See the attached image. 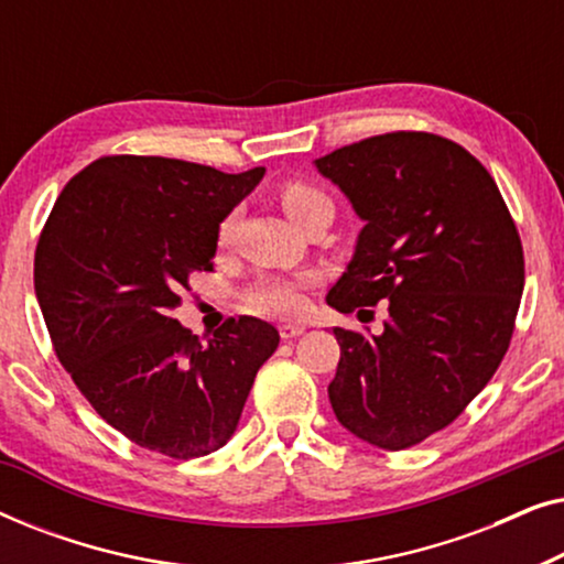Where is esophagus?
Wrapping results in <instances>:
<instances>
[{"instance_id": "34e87169", "label": "esophagus", "mask_w": 564, "mask_h": 564, "mask_svg": "<svg viewBox=\"0 0 564 564\" xmlns=\"http://www.w3.org/2000/svg\"><path fill=\"white\" fill-rule=\"evenodd\" d=\"M307 330V326H303V323H284V326H280V336L284 338V341H292V338L303 336Z\"/></svg>"}]
</instances>
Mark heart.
Returning <instances> with one entry per match:
<instances>
[{
    "instance_id": "heart-1",
    "label": "heart",
    "mask_w": 564,
    "mask_h": 564,
    "mask_svg": "<svg viewBox=\"0 0 564 564\" xmlns=\"http://www.w3.org/2000/svg\"><path fill=\"white\" fill-rule=\"evenodd\" d=\"M280 203H282V210L288 213V218L292 223H297L307 210H311V207L321 205V203H328V197L323 195L321 189L311 187V184L290 182L280 189ZM230 228H234V218L223 220L220 241H226V238L230 236ZM249 305L257 313H264V315H297L305 305L303 282H300V280H267V282H261L259 288L249 295Z\"/></svg>"
}]
</instances>
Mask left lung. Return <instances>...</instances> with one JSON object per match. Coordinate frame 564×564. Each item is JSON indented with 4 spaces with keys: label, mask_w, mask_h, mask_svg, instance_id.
<instances>
[{
    "label": "left lung",
    "mask_w": 564,
    "mask_h": 564,
    "mask_svg": "<svg viewBox=\"0 0 564 564\" xmlns=\"http://www.w3.org/2000/svg\"><path fill=\"white\" fill-rule=\"evenodd\" d=\"M313 166L365 223L326 303L388 300L382 334L334 328L330 408L361 442L408 449L496 375L523 292L521 238L488 169L442 135H375Z\"/></svg>",
    "instance_id": "1"
}]
</instances>
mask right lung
<instances>
[{
	"mask_svg": "<svg viewBox=\"0 0 564 564\" xmlns=\"http://www.w3.org/2000/svg\"><path fill=\"white\" fill-rule=\"evenodd\" d=\"M161 156H105L66 184L35 249L51 341L91 408L145 449L205 457L236 434L280 334L230 318L199 344L180 290L210 272L220 223L264 180Z\"/></svg>",
	"mask_w": 564,
	"mask_h": 564,
	"instance_id": "obj_1",
	"label": "right lung"
}]
</instances>
